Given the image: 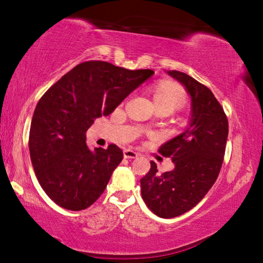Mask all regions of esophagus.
Returning <instances> with one entry per match:
<instances>
[{"label":"esophagus","instance_id":"esophagus-1","mask_svg":"<svg viewBox=\"0 0 263 263\" xmlns=\"http://www.w3.org/2000/svg\"><path fill=\"white\" fill-rule=\"evenodd\" d=\"M139 157V154L132 149H124V158L125 159H136Z\"/></svg>","mask_w":263,"mask_h":263}]
</instances>
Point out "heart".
<instances>
[{
  "mask_svg": "<svg viewBox=\"0 0 263 263\" xmlns=\"http://www.w3.org/2000/svg\"><path fill=\"white\" fill-rule=\"evenodd\" d=\"M154 104L159 109L173 111L180 110L186 103V94L183 87L172 80H161L152 88Z\"/></svg>",
  "mask_w": 263,
  "mask_h": 263,
  "instance_id": "1",
  "label": "heart"
}]
</instances>
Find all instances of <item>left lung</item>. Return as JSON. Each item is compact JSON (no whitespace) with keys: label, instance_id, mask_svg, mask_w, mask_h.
<instances>
[{"label":"left lung","instance_id":"1","mask_svg":"<svg viewBox=\"0 0 263 263\" xmlns=\"http://www.w3.org/2000/svg\"><path fill=\"white\" fill-rule=\"evenodd\" d=\"M168 74L183 84L191 97V122L158 151L172 158L175 168L159 174L151 161L149 172L140 180L142 199L161 218L183 215L202 201L219 175L229 135L228 117L210 89L179 70Z\"/></svg>","mask_w":263,"mask_h":263}]
</instances>
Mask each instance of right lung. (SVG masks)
<instances>
[{
    "label": "right lung",
    "instance_id": "1",
    "mask_svg": "<svg viewBox=\"0 0 263 263\" xmlns=\"http://www.w3.org/2000/svg\"><path fill=\"white\" fill-rule=\"evenodd\" d=\"M153 73L89 60L75 66L42 96L31 122L30 157L42 188L58 205L84 210L103 194L123 151L114 144L106 149L88 148L86 132Z\"/></svg>",
    "mask_w": 263,
    "mask_h": 263
}]
</instances>
